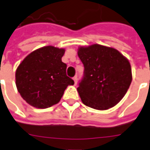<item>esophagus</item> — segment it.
I'll return each instance as SVG.
<instances>
[{"mask_svg":"<svg viewBox=\"0 0 150 150\" xmlns=\"http://www.w3.org/2000/svg\"><path fill=\"white\" fill-rule=\"evenodd\" d=\"M73 80H74V82H75V84L76 85V84H77V76H75V77L73 78Z\"/></svg>","mask_w":150,"mask_h":150,"instance_id":"obj_1","label":"esophagus"}]
</instances>
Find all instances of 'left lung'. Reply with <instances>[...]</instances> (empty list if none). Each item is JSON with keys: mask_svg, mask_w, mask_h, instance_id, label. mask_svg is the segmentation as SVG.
I'll list each match as a JSON object with an SVG mask.
<instances>
[{"mask_svg": "<svg viewBox=\"0 0 150 150\" xmlns=\"http://www.w3.org/2000/svg\"><path fill=\"white\" fill-rule=\"evenodd\" d=\"M78 56L84 67L77 88L83 103L100 110L118 104L132 79L128 60L117 50L97 44L79 48Z\"/></svg>", "mask_w": 150, "mask_h": 150, "instance_id": "obj_1", "label": "left lung"}]
</instances>
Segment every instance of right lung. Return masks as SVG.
Wrapping results in <instances>:
<instances>
[{
	"mask_svg": "<svg viewBox=\"0 0 150 150\" xmlns=\"http://www.w3.org/2000/svg\"><path fill=\"white\" fill-rule=\"evenodd\" d=\"M64 53V49L45 46L28 55L17 68L18 91L31 106L45 109L57 104L67 86L74 84L62 62Z\"/></svg>",
	"mask_w": 150,
	"mask_h": 150,
	"instance_id": "1",
	"label": "right lung"
}]
</instances>
